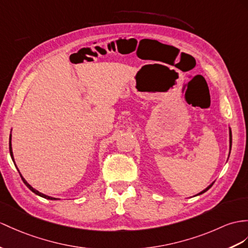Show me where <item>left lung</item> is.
Here are the masks:
<instances>
[{
	"label": "left lung",
	"mask_w": 248,
	"mask_h": 248,
	"mask_svg": "<svg viewBox=\"0 0 248 248\" xmlns=\"http://www.w3.org/2000/svg\"><path fill=\"white\" fill-rule=\"evenodd\" d=\"M229 142H231V147H232V131L231 130H229ZM214 184V183H213ZM213 184H210L208 187H207V188H205L203 191H201L200 192V194H199V195H202L203 194V192H205V191H207L209 188H210V187L211 186H213Z\"/></svg>",
	"instance_id": "1"
}]
</instances>
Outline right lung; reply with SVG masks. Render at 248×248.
Segmentation results:
<instances>
[{
    "label": "right lung",
    "mask_w": 248,
    "mask_h": 248,
    "mask_svg": "<svg viewBox=\"0 0 248 248\" xmlns=\"http://www.w3.org/2000/svg\"><path fill=\"white\" fill-rule=\"evenodd\" d=\"M9 152H10V155H11V159H13V161L15 162V160H14V155H13V149H11V135H10V137H9ZM19 173H20V171H19ZM20 176H21V178H22V180H23V182L25 183V185L28 187V188L31 190L32 192H34L35 195H38V196H40V197H42V198H45V199H48V200H57L56 198H52V197H49V196H46V195H44V194H41V192H39L38 190H35L33 187H31L30 186L27 182H26V180L24 179L23 177H22V174L20 173Z\"/></svg>",
    "instance_id": "obj_1"
}]
</instances>
